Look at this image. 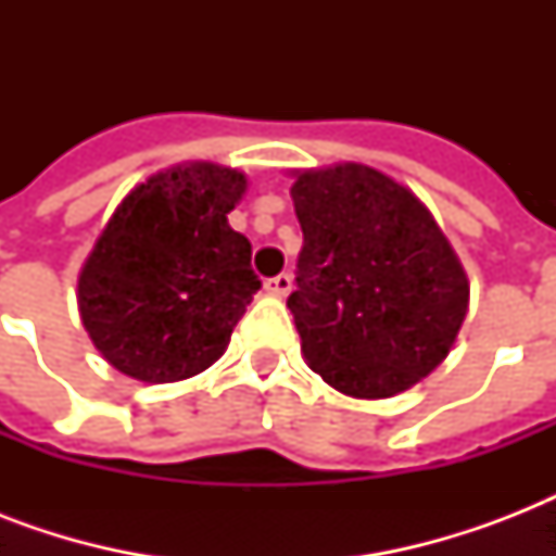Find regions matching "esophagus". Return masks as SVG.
I'll use <instances>...</instances> for the list:
<instances>
[{"label": "esophagus", "instance_id": "34e87169", "mask_svg": "<svg viewBox=\"0 0 556 556\" xmlns=\"http://www.w3.org/2000/svg\"><path fill=\"white\" fill-rule=\"evenodd\" d=\"M291 288H294L291 274H277V277L265 279V291H268L270 296H288L291 294Z\"/></svg>", "mask_w": 556, "mask_h": 556}]
</instances>
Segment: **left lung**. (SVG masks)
Instances as JSON below:
<instances>
[{"instance_id": "obj_1", "label": "left lung", "mask_w": 556, "mask_h": 556, "mask_svg": "<svg viewBox=\"0 0 556 556\" xmlns=\"http://www.w3.org/2000/svg\"><path fill=\"white\" fill-rule=\"evenodd\" d=\"M303 251L288 296L305 361L352 397L404 392L447 357L470 300L430 210L364 164L300 173Z\"/></svg>"}]
</instances>
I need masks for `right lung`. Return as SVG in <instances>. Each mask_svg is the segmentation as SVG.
I'll return each instance as SVG.
<instances>
[{
	"instance_id": "obj_1",
	"label": "right lung",
	"mask_w": 556,
	"mask_h": 556,
	"mask_svg": "<svg viewBox=\"0 0 556 556\" xmlns=\"http://www.w3.org/2000/svg\"><path fill=\"white\" fill-rule=\"evenodd\" d=\"M242 173L187 164L135 187L80 270L83 326L117 371L185 380L225 355L262 282L251 242L227 225Z\"/></svg>"
}]
</instances>
